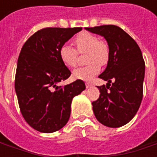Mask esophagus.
I'll return each instance as SVG.
<instances>
[{
  "mask_svg": "<svg viewBox=\"0 0 157 157\" xmlns=\"http://www.w3.org/2000/svg\"><path fill=\"white\" fill-rule=\"evenodd\" d=\"M91 86H92V85H91L90 83H88V82L86 83V88H90Z\"/></svg>",
  "mask_w": 157,
  "mask_h": 157,
  "instance_id": "obj_1",
  "label": "esophagus"
}]
</instances>
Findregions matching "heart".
Returning <instances> with one entry per match:
<instances>
[{
	"label": "heart",
	"instance_id": "b5f03b06",
	"mask_svg": "<svg viewBox=\"0 0 157 157\" xmlns=\"http://www.w3.org/2000/svg\"><path fill=\"white\" fill-rule=\"evenodd\" d=\"M76 50L69 44H63L59 48V57L66 66L73 68L77 64L79 53L86 54V61L89 65L75 69L73 76L75 79L91 81L100 71V65H105L109 55L108 43L99 39L98 36L89 32H82L74 38Z\"/></svg>",
	"mask_w": 157,
	"mask_h": 157
}]
</instances>
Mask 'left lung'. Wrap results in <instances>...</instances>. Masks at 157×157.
<instances>
[{"label": "left lung", "instance_id": "obj_1", "mask_svg": "<svg viewBox=\"0 0 157 157\" xmlns=\"http://www.w3.org/2000/svg\"><path fill=\"white\" fill-rule=\"evenodd\" d=\"M104 37L109 55L105 71L99 78L108 82L98 86L100 96L92 102L95 117L101 124L118 128L135 117L143 98L145 61L137 43L115 25L86 28Z\"/></svg>", "mask_w": 157, "mask_h": 157}]
</instances>
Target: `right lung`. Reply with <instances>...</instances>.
Instances as JSON below:
<instances>
[{
	"instance_id": "1",
	"label": "right lung",
	"mask_w": 157,
	"mask_h": 157,
	"mask_svg": "<svg viewBox=\"0 0 157 157\" xmlns=\"http://www.w3.org/2000/svg\"><path fill=\"white\" fill-rule=\"evenodd\" d=\"M82 28H46L22 46L17 65L15 90L22 117L42 133L62 128L71 115L73 98L86 88L82 80L57 86L71 75L59 57V48Z\"/></svg>"
}]
</instances>
